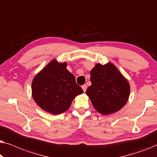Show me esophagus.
I'll use <instances>...</instances> for the list:
<instances>
[{
  "mask_svg": "<svg viewBox=\"0 0 157 157\" xmlns=\"http://www.w3.org/2000/svg\"><path fill=\"white\" fill-rule=\"evenodd\" d=\"M82 89H83V91H86V89H87V86L86 85V84H84V85H83L82 86Z\"/></svg>",
  "mask_w": 157,
  "mask_h": 157,
  "instance_id": "34e87169",
  "label": "esophagus"
}]
</instances>
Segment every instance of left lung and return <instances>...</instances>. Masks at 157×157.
Wrapping results in <instances>:
<instances>
[{
  "label": "left lung",
  "mask_w": 157,
  "mask_h": 157,
  "mask_svg": "<svg viewBox=\"0 0 157 157\" xmlns=\"http://www.w3.org/2000/svg\"><path fill=\"white\" fill-rule=\"evenodd\" d=\"M91 85L86 94L98 112L104 115L115 113L127 102L129 83L112 63L96 64L91 71Z\"/></svg>",
  "instance_id": "1"
}]
</instances>
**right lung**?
<instances>
[{
    "instance_id": "right-lung-1",
    "label": "right lung",
    "mask_w": 157,
    "mask_h": 157,
    "mask_svg": "<svg viewBox=\"0 0 157 157\" xmlns=\"http://www.w3.org/2000/svg\"><path fill=\"white\" fill-rule=\"evenodd\" d=\"M74 75L66 69V63L51 61L32 82V95L42 109L59 114L69 109L75 96L83 93Z\"/></svg>"
}]
</instances>
